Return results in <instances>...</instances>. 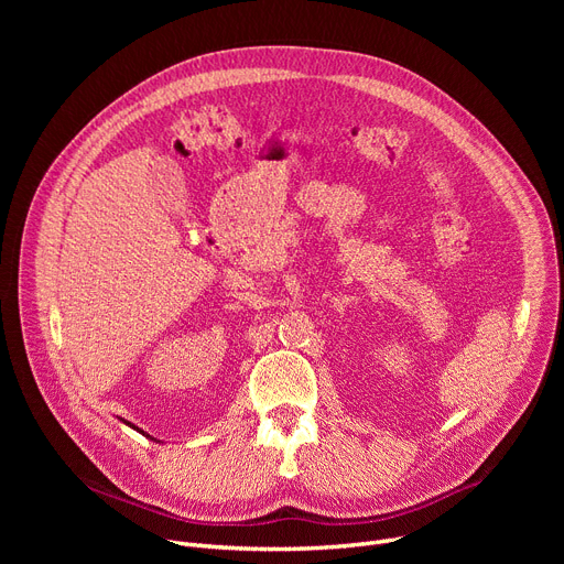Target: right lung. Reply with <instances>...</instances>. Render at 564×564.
<instances>
[{"label": "right lung", "mask_w": 564, "mask_h": 564, "mask_svg": "<svg viewBox=\"0 0 564 564\" xmlns=\"http://www.w3.org/2000/svg\"><path fill=\"white\" fill-rule=\"evenodd\" d=\"M128 425H130V423H128Z\"/></svg>", "instance_id": "1"}]
</instances>
